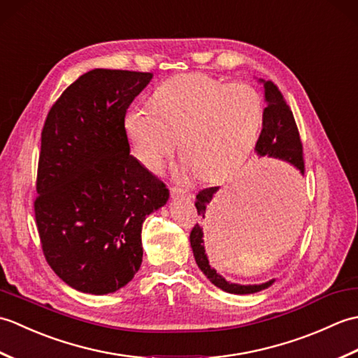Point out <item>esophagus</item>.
I'll use <instances>...</instances> for the list:
<instances>
[{"label": "esophagus", "mask_w": 358, "mask_h": 358, "mask_svg": "<svg viewBox=\"0 0 358 358\" xmlns=\"http://www.w3.org/2000/svg\"><path fill=\"white\" fill-rule=\"evenodd\" d=\"M171 195L175 196V199H187V200H191L194 196L189 191H185V189H180V187H171Z\"/></svg>", "instance_id": "obj_1"}]
</instances>
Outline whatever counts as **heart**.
<instances>
[{"mask_svg": "<svg viewBox=\"0 0 358 358\" xmlns=\"http://www.w3.org/2000/svg\"><path fill=\"white\" fill-rule=\"evenodd\" d=\"M263 117L255 87L187 73L163 83L154 94V106L129 112L126 132L135 157L148 169L157 171L180 138L183 169L215 181L248 158Z\"/></svg>", "mask_w": 358, "mask_h": 358, "instance_id": "b5f03b06", "label": "heart"}]
</instances>
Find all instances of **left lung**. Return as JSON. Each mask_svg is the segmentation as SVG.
Masks as SVG:
<instances>
[{
    "label": "left lung",
    "instance_id": "left-lung-1",
    "mask_svg": "<svg viewBox=\"0 0 358 358\" xmlns=\"http://www.w3.org/2000/svg\"><path fill=\"white\" fill-rule=\"evenodd\" d=\"M264 117H263V129L255 144V152L258 157H272L283 159V162L294 166L301 175H305V162H303V146L300 140L299 129H296L292 110L289 108L286 100L281 95L278 87L272 81H264ZM218 187L203 189L196 194L195 208L201 218L206 217L208 204L214 199ZM203 227L196 223L191 232V248L195 257V262L199 264L201 272L209 278L212 285L223 289L229 294H255L263 289L269 287L275 280H269L262 285H237L224 280L220 273L209 264V258L206 255L203 241Z\"/></svg>",
    "mask_w": 358,
    "mask_h": 358
}]
</instances>
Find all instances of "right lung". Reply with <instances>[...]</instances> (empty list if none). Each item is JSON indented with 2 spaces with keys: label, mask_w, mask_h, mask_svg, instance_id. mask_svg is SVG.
Returning <instances> with one entry per match:
<instances>
[{
  "label": "right lung",
  "mask_w": 358,
  "mask_h": 358,
  "mask_svg": "<svg viewBox=\"0 0 358 358\" xmlns=\"http://www.w3.org/2000/svg\"><path fill=\"white\" fill-rule=\"evenodd\" d=\"M150 72L94 69L52 106L41 132L34 203L43 254L80 292L126 286L143 262L141 227L169 189L131 155L126 110Z\"/></svg>",
  "instance_id": "add662e5"
}]
</instances>
